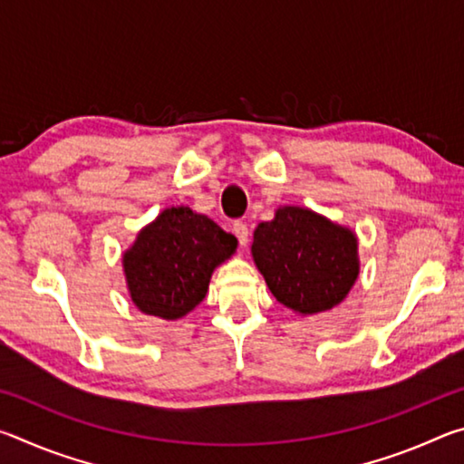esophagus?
Returning a JSON list of instances; mask_svg holds the SVG:
<instances>
[{
  "label": "esophagus",
  "mask_w": 464,
  "mask_h": 464,
  "mask_svg": "<svg viewBox=\"0 0 464 464\" xmlns=\"http://www.w3.org/2000/svg\"><path fill=\"white\" fill-rule=\"evenodd\" d=\"M233 233L237 235V239H239L241 246H247V239H249V229H247V225H246V223H241V221H235V223H233Z\"/></svg>",
  "instance_id": "obj_1"
}]
</instances>
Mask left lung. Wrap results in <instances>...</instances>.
<instances>
[{"label": "left lung", "instance_id": "1", "mask_svg": "<svg viewBox=\"0 0 464 464\" xmlns=\"http://www.w3.org/2000/svg\"><path fill=\"white\" fill-rule=\"evenodd\" d=\"M251 256L270 293L298 315L334 309L360 272L356 233L303 207L257 225Z\"/></svg>", "mask_w": 464, "mask_h": 464}]
</instances>
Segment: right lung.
<instances>
[{
  "instance_id": "right-lung-1",
  "label": "right lung",
  "mask_w": 464,
  "mask_h": 464,
  "mask_svg": "<svg viewBox=\"0 0 464 464\" xmlns=\"http://www.w3.org/2000/svg\"><path fill=\"white\" fill-rule=\"evenodd\" d=\"M235 249L237 239L207 215L188 207L161 210L122 256L132 303L145 315L182 319L207 296L215 268Z\"/></svg>"
}]
</instances>
